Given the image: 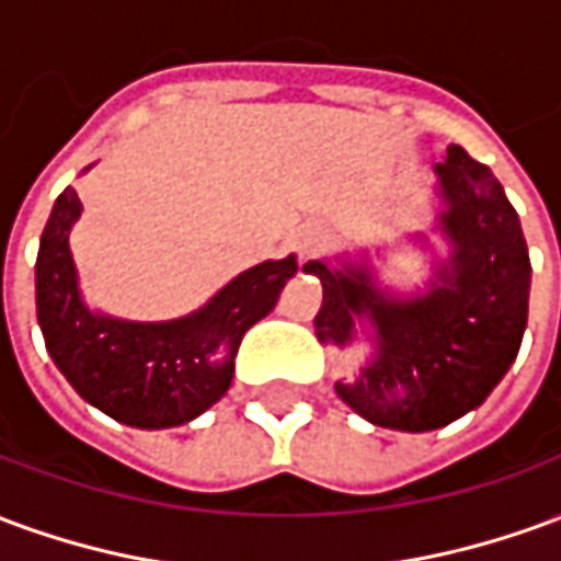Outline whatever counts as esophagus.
Wrapping results in <instances>:
<instances>
[{
  "label": "esophagus",
  "instance_id": "esophagus-1",
  "mask_svg": "<svg viewBox=\"0 0 561 561\" xmlns=\"http://www.w3.org/2000/svg\"><path fill=\"white\" fill-rule=\"evenodd\" d=\"M321 243H324V231H321V228H312V225H309V228H304V231L297 233V243H294V245H297V252H300V257H309Z\"/></svg>",
  "mask_w": 561,
  "mask_h": 561
}]
</instances>
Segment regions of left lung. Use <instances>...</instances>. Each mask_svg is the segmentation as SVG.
I'll use <instances>...</instances> for the list:
<instances>
[{
	"label": "left lung",
	"instance_id": "left-lung-1",
	"mask_svg": "<svg viewBox=\"0 0 561 561\" xmlns=\"http://www.w3.org/2000/svg\"><path fill=\"white\" fill-rule=\"evenodd\" d=\"M435 173L454 255L430 291L393 300L366 270L304 267L324 285L318 340L352 342L354 318L376 328V360L336 393L369 423L405 433L438 430L478 409L514 364L529 316V249L505 188L457 144Z\"/></svg>",
	"mask_w": 561,
	"mask_h": 561
}]
</instances>
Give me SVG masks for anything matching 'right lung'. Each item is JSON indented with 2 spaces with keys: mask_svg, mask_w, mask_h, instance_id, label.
Here are the masks:
<instances>
[{
  "mask_svg": "<svg viewBox=\"0 0 561 561\" xmlns=\"http://www.w3.org/2000/svg\"><path fill=\"white\" fill-rule=\"evenodd\" d=\"M78 216V192L66 188L44 225L35 264L38 324L54 364L83 400L128 426L164 430L207 412L231 388L243 333L267 316L297 273L294 255L240 273L195 316L135 324L95 316L80 300L68 249Z\"/></svg>",
  "mask_w": 561,
  "mask_h": 561,
  "instance_id": "1",
  "label": "right lung"
}]
</instances>
